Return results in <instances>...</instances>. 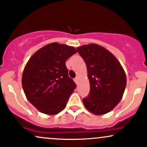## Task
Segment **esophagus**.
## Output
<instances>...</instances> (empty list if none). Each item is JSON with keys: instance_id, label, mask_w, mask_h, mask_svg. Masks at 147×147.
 <instances>
[{"instance_id": "1", "label": "esophagus", "mask_w": 147, "mask_h": 147, "mask_svg": "<svg viewBox=\"0 0 147 147\" xmlns=\"http://www.w3.org/2000/svg\"><path fill=\"white\" fill-rule=\"evenodd\" d=\"M78 80H79L78 77H76V78H75V79H74V81H75V82L76 83V84H78Z\"/></svg>"}]
</instances>
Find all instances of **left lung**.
<instances>
[{"label":"left lung","instance_id":"1","mask_svg":"<svg viewBox=\"0 0 147 147\" xmlns=\"http://www.w3.org/2000/svg\"><path fill=\"white\" fill-rule=\"evenodd\" d=\"M86 62L90 84L89 94L83 98L86 108L96 115L107 114L121 101L127 84L126 75L118 59L95 44L77 48Z\"/></svg>","mask_w":147,"mask_h":147}]
</instances>
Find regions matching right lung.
Segmentation results:
<instances>
[{"instance_id": "right-lung-1", "label": "right lung", "mask_w": 147, "mask_h": 147, "mask_svg": "<svg viewBox=\"0 0 147 147\" xmlns=\"http://www.w3.org/2000/svg\"><path fill=\"white\" fill-rule=\"evenodd\" d=\"M77 51L74 47L53 42L31 56L22 73L26 98L40 112L54 115L66 107L76 84L68 76L66 61Z\"/></svg>"}]
</instances>
